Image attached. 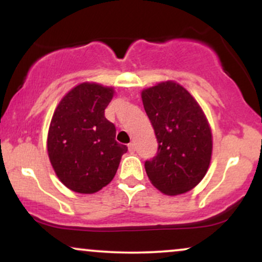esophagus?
I'll use <instances>...</instances> for the list:
<instances>
[{"mask_svg": "<svg viewBox=\"0 0 262 262\" xmlns=\"http://www.w3.org/2000/svg\"><path fill=\"white\" fill-rule=\"evenodd\" d=\"M128 149H129V151H130V152H134L135 151V144L134 143H129L128 144Z\"/></svg>", "mask_w": 262, "mask_h": 262, "instance_id": "esophagus-1", "label": "esophagus"}]
</instances>
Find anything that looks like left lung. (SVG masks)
Listing matches in <instances>:
<instances>
[{
	"instance_id": "obj_1",
	"label": "left lung",
	"mask_w": 262,
	"mask_h": 262,
	"mask_svg": "<svg viewBox=\"0 0 262 262\" xmlns=\"http://www.w3.org/2000/svg\"><path fill=\"white\" fill-rule=\"evenodd\" d=\"M159 148L145 171L165 194H181L200 183L208 170L212 133L198 103L179 83L167 81L141 92Z\"/></svg>"
}]
</instances>
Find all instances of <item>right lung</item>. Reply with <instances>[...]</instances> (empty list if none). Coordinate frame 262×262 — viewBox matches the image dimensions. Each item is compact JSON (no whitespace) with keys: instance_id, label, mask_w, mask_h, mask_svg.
Returning <instances> with one entry per match:
<instances>
[{"instance_id":"obj_1","label":"right lung","mask_w":262,"mask_h":262,"mask_svg":"<svg viewBox=\"0 0 262 262\" xmlns=\"http://www.w3.org/2000/svg\"><path fill=\"white\" fill-rule=\"evenodd\" d=\"M113 89L81 83L60 101L48 135V154L68 188L95 193L113 180L128 148L116 141V127L104 117Z\"/></svg>"}]
</instances>
